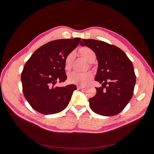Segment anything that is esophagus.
I'll list each match as a JSON object with an SVG mask.
<instances>
[{"mask_svg": "<svg viewBox=\"0 0 154 154\" xmlns=\"http://www.w3.org/2000/svg\"><path fill=\"white\" fill-rule=\"evenodd\" d=\"M85 87V85H77V88L78 90H80V89H82V88H84Z\"/></svg>", "mask_w": 154, "mask_h": 154, "instance_id": "obj_1", "label": "esophagus"}]
</instances>
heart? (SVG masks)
I'll return each mask as SVG.
<instances>
[{
  "label": "heart",
  "instance_id": "b5f03b06",
  "mask_svg": "<svg viewBox=\"0 0 154 154\" xmlns=\"http://www.w3.org/2000/svg\"><path fill=\"white\" fill-rule=\"evenodd\" d=\"M79 53L84 58L89 62H93L96 58L95 52L89 47H84L81 48L79 50ZM74 53L70 52L67 55L66 59H65V69L67 70H70L72 67V63L73 60H74ZM92 77L93 74L91 72H72L69 74L68 80L72 84L79 85H84L88 82Z\"/></svg>",
  "mask_w": 154,
  "mask_h": 154
}]
</instances>
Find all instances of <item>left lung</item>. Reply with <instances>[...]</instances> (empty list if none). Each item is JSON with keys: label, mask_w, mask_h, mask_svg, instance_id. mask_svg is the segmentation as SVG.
<instances>
[{"label": "left lung", "mask_w": 154, "mask_h": 154, "mask_svg": "<svg viewBox=\"0 0 154 154\" xmlns=\"http://www.w3.org/2000/svg\"><path fill=\"white\" fill-rule=\"evenodd\" d=\"M80 45L93 50L99 63L95 80L102 87H95V95L88 100L91 109L103 116L119 114L134 94L136 77L132 62L120 48L103 41L82 39Z\"/></svg>", "instance_id": "8db88e82"}]
</instances>
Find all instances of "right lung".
Wrapping results in <instances>:
<instances>
[{"label": "right lung", "instance_id": "obj_1", "mask_svg": "<svg viewBox=\"0 0 154 154\" xmlns=\"http://www.w3.org/2000/svg\"><path fill=\"white\" fill-rule=\"evenodd\" d=\"M80 40L75 38L48 42L36 50L24 66L21 74L23 95L30 106L40 114H57L68 106L76 85L55 84L66 81L65 59Z\"/></svg>", "mask_w": 154, "mask_h": 154}]
</instances>
